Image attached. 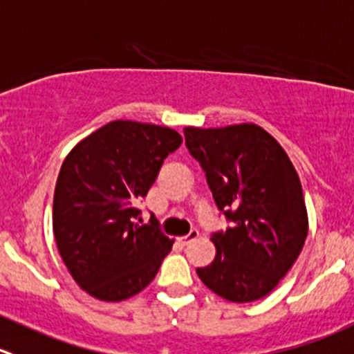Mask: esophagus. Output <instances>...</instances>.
<instances>
[{"label":"esophagus","mask_w":354,"mask_h":354,"mask_svg":"<svg viewBox=\"0 0 354 354\" xmlns=\"http://www.w3.org/2000/svg\"><path fill=\"white\" fill-rule=\"evenodd\" d=\"M197 236H198V232H197V230H192V232L188 233V235L180 236V239H178V242H180L181 245H188V243L194 242V240L197 239Z\"/></svg>","instance_id":"34e87169"}]
</instances>
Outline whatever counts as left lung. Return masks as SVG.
I'll return each mask as SVG.
<instances>
[{"label": "left lung", "instance_id": "8db88e82", "mask_svg": "<svg viewBox=\"0 0 354 354\" xmlns=\"http://www.w3.org/2000/svg\"><path fill=\"white\" fill-rule=\"evenodd\" d=\"M219 211L233 223L211 236L216 257L197 268L207 289L232 303L268 296L287 275L308 235L296 167L279 142L252 122L183 129Z\"/></svg>", "mask_w": 354, "mask_h": 354}]
</instances>
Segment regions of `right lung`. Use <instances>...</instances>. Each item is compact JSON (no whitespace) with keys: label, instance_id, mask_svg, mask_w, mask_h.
<instances>
[{"label":"right lung","instance_id":"1","mask_svg":"<svg viewBox=\"0 0 354 354\" xmlns=\"http://www.w3.org/2000/svg\"><path fill=\"white\" fill-rule=\"evenodd\" d=\"M183 138L166 126L112 121L65 157L53 197V233L68 273L90 296L129 299L153 279L174 240L135 207Z\"/></svg>","mask_w":354,"mask_h":354}]
</instances>
